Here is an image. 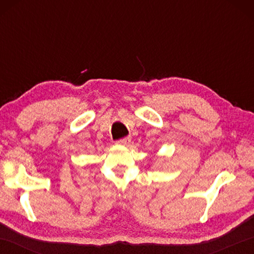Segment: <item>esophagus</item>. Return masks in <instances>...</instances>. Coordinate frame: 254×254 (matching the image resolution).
<instances>
[{
	"label": "esophagus",
	"mask_w": 254,
	"mask_h": 254,
	"mask_svg": "<svg viewBox=\"0 0 254 254\" xmlns=\"http://www.w3.org/2000/svg\"><path fill=\"white\" fill-rule=\"evenodd\" d=\"M130 141H131V137L126 136V137H122V139H120L117 143L121 144V145H127V144L130 143Z\"/></svg>",
	"instance_id": "1"
}]
</instances>
